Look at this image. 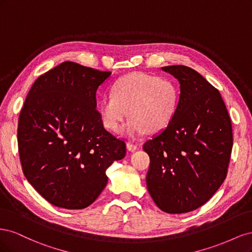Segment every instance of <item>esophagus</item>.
<instances>
[{"label": "esophagus", "mask_w": 252, "mask_h": 252, "mask_svg": "<svg viewBox=\"0 0 252 252\" xmlns=\"http://www.w3.org/2000/svg\"><path fill=\"white\" fill-rule=\"evenodd\" d=\"M126 146H127V149L129 150V151H135L136 149H138V145L136 144H134V143H127L126 144Z\"/></svg>", "instance_id": "1"}]
</instances>
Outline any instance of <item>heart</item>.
Listing matches in <instances>:
<instances>
[{
    "instance_id": "obj_1",
    "label": "heart",
    "mask_w": 252,
    "mask_h": 252,
    "mask_svg": "<svg viewBox=\"0 0 252 252\" xmlns=\"http://www.w3.org/2000/svg\"><path fill=\"white\" fill-rule=\"evenodd\" d=\"M179 89L168 79L144 72H132L120 78L112 86V94L100 101L104 126L117 132L129 114L123 128L128 138L136 139L148 130H162L173 119L179 104Z\"/></svg>"
}]
</instances>
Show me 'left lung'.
Returning a JSON list of instances; mask_svg holds the SVG:
<instances>
[{
  "mask_svg": "<svg viewBox=\"0 0 252 252\" xmlns=\"http://www.w3.org/2000/svg\"><path fill=\"white\" fill-rule=\"evenodd\" d=\"M162 69L180 82V100L170 123L143 145L150 158L148 191L167 213L201 207L226 179L232 126L219 90L184 65Z\"/></svg>",
  "mask_w": 252,
  "mask_h": 252,
  "instance_id": "left-lung-1",
  "label": "left lung"
}]
</instances>
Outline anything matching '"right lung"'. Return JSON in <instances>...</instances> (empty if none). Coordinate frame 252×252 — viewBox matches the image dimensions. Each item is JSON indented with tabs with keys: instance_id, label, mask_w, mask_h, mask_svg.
Wrapping results in <instances>:
<instances>
[{
	"instance_id": "obj_1",
	"label": "right lung",
	"mask_w": 252,
	"mask_h": 252,
	"mask_svg": "<svg viewBox=\"0 0 252 252\" xmlns=\"http://www.w3.org/2000/svg\"><path fill=\"white\" fill-rule=\"evenodd\" d=\"M64 62L37 78L21 110L19 155L27 181L60 208L83 209L107 185L106 170L126 155L96 109V90L110 77Z\"/></svg>"
}]
</instances>
